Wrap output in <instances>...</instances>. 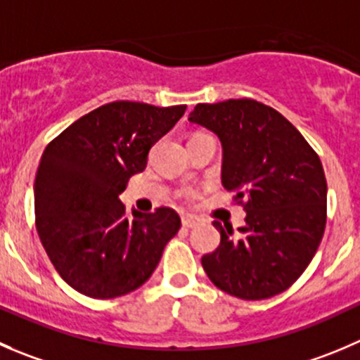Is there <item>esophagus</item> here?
<instances>
[{"label": "esophagus", "instance_id": "1", "mask_svg": "<svg viewBox=\"0 0 360 360\" xmlns=\"http://www.w3.org/2000/svg\"><path fill=\"white\" fill-rule=\"evenodd\" d=\"M198 225V221L191 216H183V226L184 229H195Z\"/></svg>", "mask_w": 360, "mask_h": 360}]
</instances>
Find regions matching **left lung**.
Returning <instances> with one entry per match:
<instances>
[{"instance_id":"1","label":"left lung","mask_w":360,"mask_h":360,"mask_svg":"<svg viewBox=\"0 0 360 360\" xmlns=\"http://www.w3.org/2000/svg\"><path fill=\"white\" fill-rule=\"evenodd\" d=\"M188 121L219 139L221 184L246 211L237 236L214 221L221 240L202 257L205 274L246 301L281 294L304 273L326 230L319 155L287 117L250 98L198 103Z\"/></svg>"}]
</instances>
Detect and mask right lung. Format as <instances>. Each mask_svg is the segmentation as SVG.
Masks as SVG:
<instances>
[{"label":"right lung","instance_id":"add662e5","mask_svg":"<svg viewBox=\"0 0 360 360\" xmlns=\"http://www.w3.org/2000/svg\"><path fill=\"white\" fill-rule=\"evenodd\" d=\"M186 105L112 102L70 124L45 148L34 177L37 230L59 276L80 294L112 299L149 280L181 229L174 209H131L120 195Z\"/></svg>","mask_w":360,"mask_h":360}]
</instances>
